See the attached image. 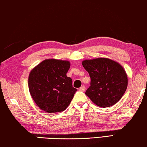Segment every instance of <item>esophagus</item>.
Masks as SVG:
<instances>
[{
	"label": "esophagus",
	"mask_w": 147,
	"mask_h": 147,
	"mask_svg": "<svg viewBox=\"0 0 147 147\" xmlns=\"http://www.w3.org/2000/svg\"><path fill=\"white\" fill-rule=\"evenodd\" d=\"M79 90L80 91H82V92H84L85 91V86H81V87L79 88Z\"/></svg>",
	"instance_id": "obj_1"
}]
</instances>
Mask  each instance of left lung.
I'll return each instance as SVG.
<instances>
[{"mask_svg": "<svg viewBox=\"0 0 147 147\" xmlns=\"http://www.w3.org/2000/svg\"><path fill=\"white\" fill-rule=\"evenodd\" d=\"M90 74V87L86 95L100 107L114 105L122 98L127 86V76L121 65L107 58L82 61Z\"/></svg>", "mask_w": 147, "mask_h": 147, "instance_id": "left-lung-1", "label": "left lung"}]
</instances>
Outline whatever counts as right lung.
<instances>
[{
    "mask_svg": "<svg viewBox=\"0 0 147 147\" xmlns=\"http://www.w3.org/2000/svg\"><path fill=\"white\" fill-rule=\"evenodd\" d=\"M70 63L46 59L29 74V92L39 108L50 113L65 111L77 90L73 87L71 78L67 77Z\"/></svg>",
    "mask_w": 147,
    "mask_h": 147,
    "instance_id": "obj_1",
    "label": "right lung"
}]
</instances>
